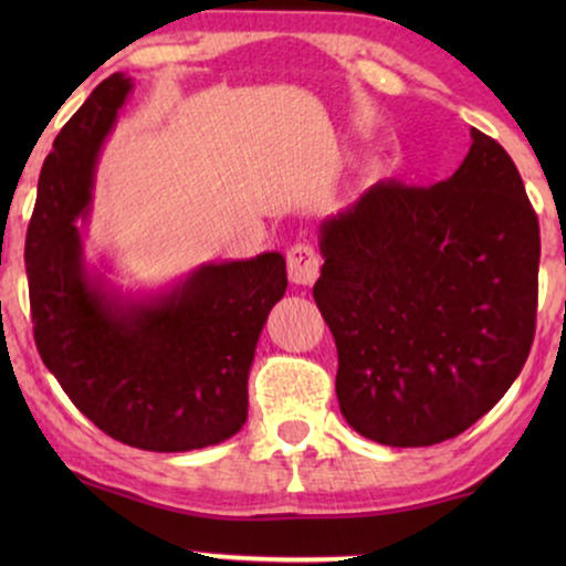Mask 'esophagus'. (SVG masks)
I'll return each mask as SVG.
<instances>
[{
	"instance_id": "1",
	"label": "esophagus",
	"mask_w": 566,
	"mask_h": 566,
	"mask_svg": "<svg viewBox=\"0 0 566 566\" xmlns=\"http://www.w3.org/2000/svg\"><path fill=\"white\" fill-rule=\"evenodd\" d=\"M285 262H289V277L298 285H312L319 275V254L306 242L293 244L285 254Z\"/></svg>"
}]
</instances>
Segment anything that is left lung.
<instances>
[{"mask_svg": "<svg viewBox=\"0 0 566 566\" xmlns=\"http://www.w3.org/2000/svg\"><path fill=\"white\" fill-rule=\"evenodd\" d=\"M314 301L337 345V401L363 438L436 446L490 412L525 366L538 219L502 146L471 128L443 182L381 180L319 227Z\"/></svg>", "mask_w": 566, "mask_h": 566, "instance_id": "8db88e82", "label": "left lung"}]
</instances>
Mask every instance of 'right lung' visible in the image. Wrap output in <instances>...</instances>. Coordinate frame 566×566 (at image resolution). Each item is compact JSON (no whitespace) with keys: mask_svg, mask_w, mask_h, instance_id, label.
<instances>
[{"mask_svg":"<svg viewBox=\"0 0 566 566\" xmlns=\"http://www.w3.org/2000/svg\"><path fill=\"white\" fill-rule=\"evenodd\" d=\"M130 87L123 74L99 82L43 161L25 237L33 337L105 436L142 451H196L242 430L254 347L289 277L283 254L265 252L203 265L149 298L92 281L76 219H87L99 146Z\"/></svg>","mask_w":566,"mask_h":566,"instance_id":"1","label":"right lung"}]
</instances>
